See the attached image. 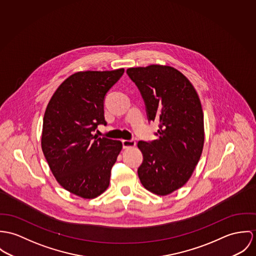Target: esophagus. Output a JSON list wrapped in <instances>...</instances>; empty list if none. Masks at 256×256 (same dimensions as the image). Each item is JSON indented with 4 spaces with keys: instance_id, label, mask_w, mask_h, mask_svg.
Here are the masks:
<instances>
[{
    "instance_id": "esophagus-1",
    "label": "esophagus",
    "mask_w": 256,
    "mask_h": 256,
    "mask_svg": "<svg viewBox=\"0 0 256 256\" xmlns=\"http://www.w3.org/2000/svg\"><path fill=\"white\" fill-rule=\"evenodd\" d=\"M122 147L126 149V148H128V147H134V146H136V140H122Z\"/></svg>"
}]
</instances>
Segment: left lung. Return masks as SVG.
Wrapping results in <instances>:
<instances>
[{"label":"left lung","mask_w":256,"mask_h":256,"mask_svg":"<svg viewBox=\"0 0 256 256\" xmlns=\"http://www.w3.org/2000/svg\"><path fill=\"white\" fill-rule=\"evenodd\" d=\"M126 74L142 94L148 122H159L157 140L138 143L143 155L138 174L146 190L167 196L188 180L202 153L204 124L198 95L172 66L130 68Z\"/></svg>","instance_id":"left-lung-1"}]
</instances>
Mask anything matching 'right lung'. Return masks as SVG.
I'll list each match as a JSON object with an SVG mask.
<instances>
[{
    "instance_id": "obj_1",
    "label": "right lung",
    "mask_w": 256,
    "mask_h": 256,
    "mask_svg": "<svg viewBox=\"0 0 256 256\" xmlns=\"http://www.w3.org/2000/svg\"><path fill=\"white\" fill-rule=\"evenodd\" d=\"M124 72L120 68L74 74L58 87L45 111L44 156L58 182L84 198H94L107 190L122 147L120 140L93 134L99 124H107L105 97Z\"/></svg>"
}]
</instances>
